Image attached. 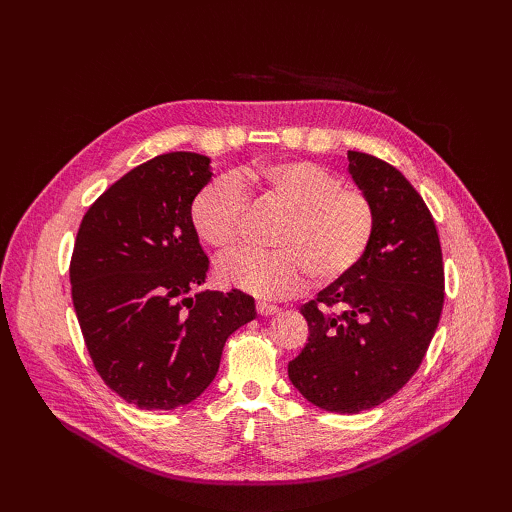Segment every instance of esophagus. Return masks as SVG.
Masks as SVG:
<instances>
[{
  "mask_svg": "<svg viewBox=\"0 0 512 512\" xmlns=\"http://www.w3.org/2000/svg\"><path fill=\"white\" fill-rule=\"evenodd\" d=\"M256 312H258L260 316H273V314L280 312V307L271 305V303H256Z\"/></svg>",
  "mask_w": 512,
  "mask_h": 512,
  "instance_id": "obj_1",
  "label": "esophagus"
}]
</instances>
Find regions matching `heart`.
I'll return each instance as SVG.
<instances>
[{"instance_id": "obj_1", "label": "heart", "mask_w": 512, "mask_h": 512, "mask_svg": "<svg viewBox=\"0 0 512 512\" xmlns=\"http://www.w3.org/2000/svg\"><path fill=\"white\" fill-rule=\"evenodd\" d=\"M288 211L277 230V252L241 247L218 260V280L260 299H286L303 290L307 273L318 284L348 275L367 254L376 230L371 198L314 162L280 160L247 170ZM250 218V200L235 177L209 181L192 200L196 235L215 250L235 245Z\"/></svg>"}]
</instances>
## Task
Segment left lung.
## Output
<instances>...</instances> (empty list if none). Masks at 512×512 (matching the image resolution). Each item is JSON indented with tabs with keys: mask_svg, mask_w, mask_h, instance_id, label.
I'll use <instances>...</instances> for the list:
<instances>
[{
	"mask_svg": "<svg viewBox=\"0 0 512 512\" xmlns=\"http://www.w3.org/2000/svg\"><path fill=\"white\" fill-rule=\"evenodd\" d=\"M350 175L376 209L374 239L342 280L301 305L309 337L288 378L314 406L356 414L393 397L421 367L444 305L431 213L384 160L348 151Z\"/></svg>",
	"mask_w": 512,
	"mask_h": 512,
	"instance_id": "left-lung-1",
	"label": "left lung"
}]
</instances>
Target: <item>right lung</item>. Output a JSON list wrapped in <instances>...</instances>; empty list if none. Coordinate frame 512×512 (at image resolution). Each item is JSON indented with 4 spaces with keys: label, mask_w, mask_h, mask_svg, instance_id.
Instances as JSON below:
<instances>
[{
    "label": "right lung",
    "mask_w": 512,
    "mask_h": 512,
    "mask_svg": "<svg viewBox=\"0 0 512 512\" xmlns=\"http://www.w3.org/2000/svg\"><path fill=\"white\" fill-rule=\"evenodd\" d=\"M209 158L173 151L115 181L83 215L70 260L72 301L100 378L128 404L173 410L213 382L226 339L254 320L241 290L188 292L209 258L192 200Z\"/></svg>",
    "instance_id": "obj_1"
}]
</instances>
